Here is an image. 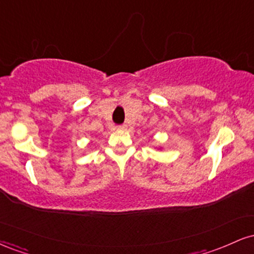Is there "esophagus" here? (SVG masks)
<instances>
[{"label":"esophagus","mask_w":254,"mask_h":254,"mask_svg":"<svg viewBox=\"0 0 254 254\" xmlns=\"http://www.w3.org/2000/svg\"><path fill=\"white\" fill-rule=\"evenodd\" d=\"M117 130H127V124L118 125V127H117Z\"/></svg>","instance_id":"esophagus-1"}]
</instances>
